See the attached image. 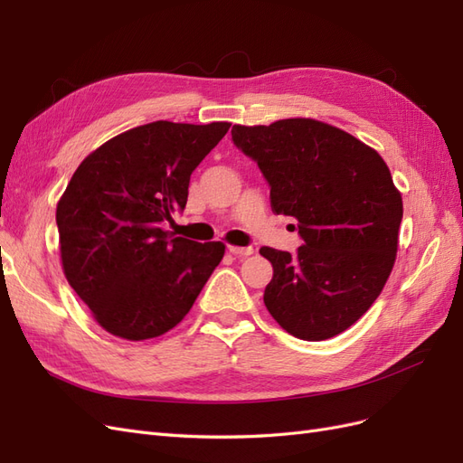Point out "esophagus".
I'll use <instances>...</instances> for the list:
<instances>
[{
    "label": "esophagus",
    "mask_w": 463,
    "mask_h": 463,
    "mask_svg": "<svg viewBox=\"0 0 463 463\" xmlns=\"http://www.w3.org/2000/svg\"><path fill=\"white\" fill-rule=\"evenodd\" d=\"M228 250H230L232 255H235V257H249V255L255 253L253 247H237V245H230Z\"/></svg>",
    "instance_id": "1"
}]
</instances>
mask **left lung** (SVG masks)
Listing matches in <instances>:
<instances>
[{"label": "left lung", "instance_id": "8db88e82", "mask_svg": "<svg viewBox=\"0 0 463 463\" xmlns=\"http://www.w3.org/2000/svg\"><path fill=\"white\" fill-rule=\"evenodd\" d=\"M232 138L269 181L274 213L296 218L303 240L296 255L260 249L274 269L266 309L299 340L347 330L381 296L396 262L403 204L386 162L311 118L233 125Z\"/></svg>", "mask_w": 463, "mask_h": 463}]
</instances>
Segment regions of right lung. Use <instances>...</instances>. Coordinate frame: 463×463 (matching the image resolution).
<instances>
[{
	"mask_svg": "<svg viewBox=\"0 0 463 463\" xmlns=\"http://www.w3.org/2000/svg\"><path fill=\"white\" fill-rule=\"evenodd\" d=\"M154 121L80 162L55 210L63 274L94 320L123 340L158 338L191 311L226 245L162 228L184 210L189 179L230 129Z\"/></svg>",
	"mask_w": 463,
	"mask_h": 463,
	"instance_id": "add662e5",
	"label": "right lung"
}]
</instances>
